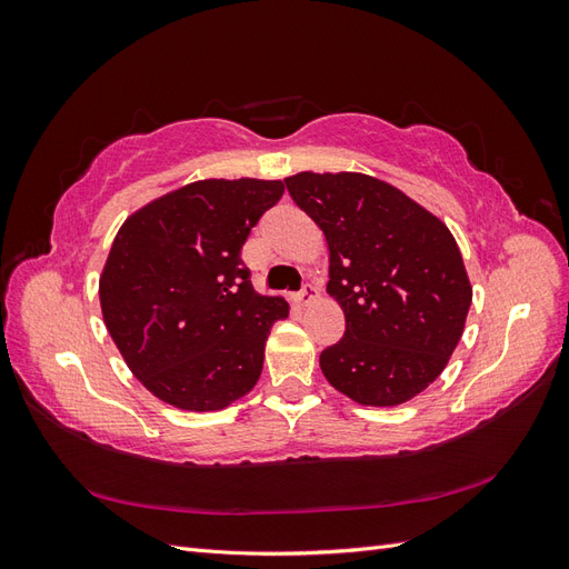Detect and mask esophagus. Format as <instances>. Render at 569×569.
Returning <instances> with one entry per match:
<instances>
[{"instance_id":"34e87169","label":"esophagus","mask_w":569,"mask_h":569,"mask_svg":"<svg viewBox=\"0 0 569 569\" xmlns=\"http://www.w3.org/2000/svg\"><path fill=\"white\" fill-rule=\"evenodd\" d=\"M316 299H318V289H316L313 284H306V287L299 291L295 301H297L299 308H303V306H308V303L316 301Z\"/></svg>"}]
</instances>
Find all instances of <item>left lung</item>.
Segmentation results:
<instances>
[{"mask_svg":"<svg viewBox=\"0 0 569 569\" xmlns=\"http://www.w3.org/2000/svg\"><path fill=\"white\" fill-rule=\"evenodd\" d=\"M291 199L322 230L330 295L347 332L320 353V370L360 406L393 408L449 366L472 284L446 222L401 189L366 173L284 178Z\"/></svg>","mask_w":569,"mask_h":569,"instance_id":"1","label":"left lung"}]
</instances>
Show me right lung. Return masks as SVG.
I'll list each match as a JSON object with an SVG mask.
<instances>
[{"label": "right lung", "instance_id": "right-lung-1", "mask_svg": "<svg viewBox=\"0 0 569 569\" xmlns=\"http://www.w3.org/2000/svg\"><path fill=\"white\" fill-rule=\"evenodd\" d=\"M284 194L282 180L206 178L157 197L120 226L99 303L130 372L163 403L209 412L261 377L282 297L253 291L239 249Z\"/></svg>", "mask_w": 569, "mask_h": 569}]
</instances>
